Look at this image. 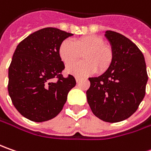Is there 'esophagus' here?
Returning a JSON list of instances; mask_svg holds the SVG:
<instances>
[{
	"instance_id": "34e87169",
	"label": "esophagus",
	"mask_w": 151,
	"mask_h": 151,
	"mask_svg": "<svg viewBox=\"0 0 151 151\" xmlns=\"http://www.w3.org/2000/svg\"><path fill=\"white\" fill-rule=\"evenodd\" d=\"M81 79L79 78V77H76V82H77V83H79V82L81 81Z\"/></svg>"
}]
</instances>
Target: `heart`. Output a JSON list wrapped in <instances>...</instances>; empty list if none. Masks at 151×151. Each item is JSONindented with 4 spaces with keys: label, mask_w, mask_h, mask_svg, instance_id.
<instances>
[{
    "label": "heart",
    "mask_w": 151,
    "mask_h": 151,
    "mask_svg": "<svg viewBox=\"0 0 151 151\" xmlns=\"http://www.w3.org/2000/svg\"><path fill=\"white\" fill-rule=\"evenodd\" d=\"M81 55L83 61L69 66L68 74L75 76H84L95 72H103L113 61V51L104 44L103 39L96 35H86L63 41L59 47V55L65 65L77 61Z\"/></svg>",
    "instance_id": "1"
}]
</instances>
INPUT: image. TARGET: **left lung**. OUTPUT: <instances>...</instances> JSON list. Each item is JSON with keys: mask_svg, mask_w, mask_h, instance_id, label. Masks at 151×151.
Here are the masks:
<instances>
[{"mask_svg": "<svg viewBox=\"0 0 151 151\" xmlns=\"http://www.w3.org/2000/svg\"><path fill=\"white\" fill-rule=\"evenodd\" d=\"M113 61L98 77L89 78L87 102L93 114L102 121L117 123L135 113L145 95L148 81L142 52L125 36L106 31Z\"/></svg>", "mask_w": 151, "mask_h": 151, "instance_id": "8db88e82", "label": "left lung"}]
</instances>
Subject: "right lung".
Segmentation results:
<instances>
[{"instance_id": "add662e5", "label": "right lung", "mask_w": 151, "mask_h": 151, "mask_svg": "<svg viewBox=\"0 0 151 151\" xmlns=\"http://www.w3.org/2000/svg\"><path fill=\"white\" fill-rule=\"evenodd\" d=\"M72 33L55 27L32 32L17 46L8 69V92L19 113L33 122H44L60 113L74 76L64 77L59 55L60 44ZM57 78L56 83L52 79Z\"/></svg>"}]
</instances>
